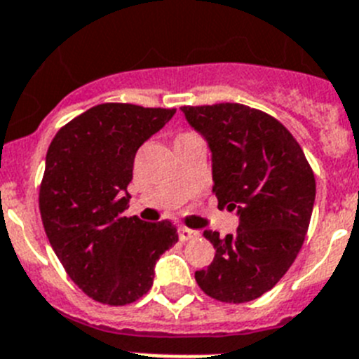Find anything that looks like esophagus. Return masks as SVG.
Wrapping results in <instances>:
<instances>
[{
	"label": "esophagus",
	"instance_id": "34e87169",
	"mask_svg": "<svg viewBox=\"0 0 359 359\" xmlns=\"http://www.w3.org/2000/svg\"><path fill=\"white\" fill-rule=\"evenodd\" d=\"M200 236V232L196 230H191L186 229V226H179V237L180 241H191V239H196Z\"/></svg>",
	"mask_w": 359,
	"mask_h": 359
}]
</instances>
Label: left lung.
Here are the masks:
<instances>
[{"label": "left lung", "mask_w": 359, "mask_h": 359, "mask_svg": "<svg viewBox=\"0 0 359 359\" xmlns=\"http://www.w3.org/2000/svg\"><path fill=\"white\" fill-rule=\"evenodd\" d=\"M212 156L217 207L237 209L226 237L205 230L216 255L195 278L207 296L248 303L273 289L296 260L316 202V177L292 134L244 104L184 106Z\"/></svg>", "instance_id": "left-lung-1"}]
</instances>
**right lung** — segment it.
<instances>
[{"mask_svg": "<svg viewBox=\"0 0 359 359\" xmlns=\"http://www.w3.org/2000/svg\"><path fill=\"white\" fill-rule=\"evenodd\" d=\"M175 111L99 104L49 145L39 196L43 230L70 280L99 303L122 306L149 292L156 262L179 241L170 221L123 216L134 156Z\"/></svg>", "mask_w": 359, "mask_h": 359, "instance_id": "1", "label": "right lung"}]
</instances>
